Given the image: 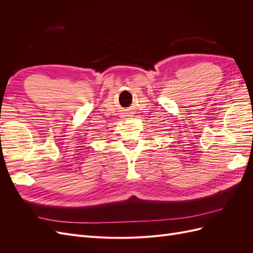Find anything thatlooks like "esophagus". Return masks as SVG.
Instances as JSON below:
<instances>
[{
  "label": "esophagus",
  "mask_w": 253,
  "mask_h": 253,
  "mask_svg": "<svg viewBox=\"0 0 253 253\" xmlns=\"http://www.w3.org/2000/svg\"><path fill=\"white\" fill-rule=\"evenodd\" d=\"M126 116H128V115H124V117H122V118H125V119H126Z\"/></svg>",
  "instance_id": "esophagus-1"
}]
</instances>
